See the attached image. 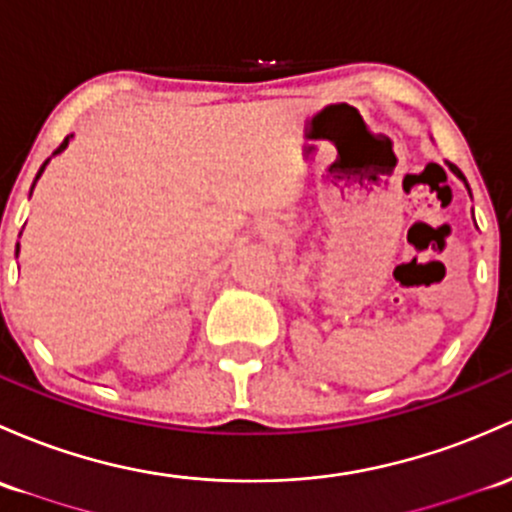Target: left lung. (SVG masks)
I'll use <instances>...</instances> for the list:
<instances>
[{
  "mask_svg": "<svg viewBox=\"0 0 512 512\" xmlns=\"http://www.w3.org/2000/svg\"><path fill=\"white\" fill-rule=\"evenodd\" d=\"M447 166H449V170H452V173L456 175V178H459V180H461V183H464V185H466V190H469V183H466L464 173H461V170H459V168H456V166H452V163H447ZM469 195H471V190H469Z\"/></svg>",
  "mask_w": 512,
  "mask_h": 512,
  "instance_id": "1",
  "label": "left lung"
}]
</instances>
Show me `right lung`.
Returning <instances> with one entry per match:
<instances>
[{
    "label": "right lung",
    "mask_w": 512,
    "mask_h": 512,
    "mask_svg": "<svg viewBox=\"0 0 512 512\" xmlns=\"http://www.w3.org/2000/svg\"><path fill=\"white\" fill-rule=\"evenodd\" d=\"M70 139H73V134H70V136H65V141H63V144H60V146L56 148V151H53V156H58V153H63L65 148H68V141H70ZM48 163H51V158H48V161L43 163V166H41V170H38V173H36V180L41 178V173H43V170H46ZM36 180H34V185H31V192H34V188H36ZM29 197H31V195H29ZM16 256H19V244H16Z\"/></svg>",
    "instance_id": "add662e5"
}]
</instances>
